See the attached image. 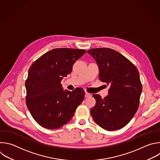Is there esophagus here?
<instances>
[{
	"label": "esophagus",
	"instance_id": "1",
	"mask_svg": "<svg viewBox=\"0 0 160 160\" xmlns=\"http://www.w3.org/2000/svg\"><path fill=\"white\" fill-rule=\"evenodd\" d=\"M90 94L89 93H88V92H85V98H87V97H90Z\"/></svg>",
	"mask_w": 160,
	"mask_h": 160
}]
</instances>
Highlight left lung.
Here are the masks:
<instances>
[{
  "instance_id": "obj_1",
  "label": "left lung",
  "mask_w": 160,
  "mask_h": 160,
  "mask_svg": "<svg viewBox=\"0 0 160 160\" xmlns=\"http://www.w3.org/2000/svg\"><path fill=\"white\" fill-rule=\"evenodd\" d=\"M99 68V79L109 85V95L102 98L94 94L96 103L90 110L94 121L107 131L126 126L138 111L142 84L135 65L119 52L111 48L88 51Z\"/></svg>"
}]
</instances>
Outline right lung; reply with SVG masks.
<instances>
[{"instance_id": "add662e5", "label": "right lung", "mask_w": 160, "mask_h": 160, "mask_svg": "<svg viewBox=\"0 0 160 160\" xmlns=\"http://www.w3.org/2000/svg\"><path fill=\"white\" fill-rule=\"evenodd\" d=\"M85 50L55 48L37 59L30 67L25 82L26 103L36 122L48 129H58L73 118L85 92L76 88L63 90L61 81L72 70Z\"/></svg>"}]
</instances>
